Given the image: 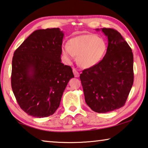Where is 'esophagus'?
Segmentation results:
<instances>
[{"label":"esophagus","mask_w":148,"mask_h":148,"mask_svg":"<svg viewBox=\"0 0 148 148\" xmlns=\"http://www.w3.org/2000/svg\"><path fill=\"white\" fill-rule=\"evenodd\" d=\"M73 73H74V76L76 77V78H78V77L79 76V72L77 71V70L76 69H73Z\"/></svg>","instance_id":"1"}]
</instances>
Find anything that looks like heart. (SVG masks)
<instances>
[{
	"instance_id": "b5f03b06",
	"label": "heart",
	"mask_w": 148,
	"mask_h": 148,
	"mask_svg": "<svg viewBox=\"0 0 148 148\" xmlns=\"http://www.w3.org/2000/svg\"><path fill=\"white\" fill-rule=\"evenodd\" d=\"M69 45H62V53L67 62L77 57L81 67L89 69L97 65L103 58L107 51L104 39L95 34H82L70 39Z\"/></svg>"
}]
</instances>
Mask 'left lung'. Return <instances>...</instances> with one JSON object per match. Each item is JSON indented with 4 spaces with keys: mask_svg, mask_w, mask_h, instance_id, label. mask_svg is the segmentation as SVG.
Wrapping results in <instances>:
<instances>
[{
    "mask_svg": "<svg viewBox=\"0 0 148 148\" xmlns=\"http://www.w3.org/2000/svg\"><path fill=\"white\" fill-rule=\"evenodd\" d=\"M101 30L107 37V53L97 65L83 70L79 78L86 104L93 111L105 113L125 105L133 85L134 58L120 33L111 28Z\"/></svg>",
    "mask_w": 148,
    "mask_h": 148,
    "instance_id": "left-lung-1",
    "label": "left lung"
}]
</instances>
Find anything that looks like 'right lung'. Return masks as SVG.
<instances>
[{
	"label": "right lung",
	"instance_id": "add662e5",
	"mask_svg": "<svg viewBox=\"0 0 148 148\" xmlns=\"http://www.w3.org/2000/svg\"><path fill=\"white\" fill-rule=\"evenodd\" d=\"M64 36L59 28L36 30L14 53L12 89L28 115L43 118L55 113L74 77L71 67L61 62Z\"/></svg>",
	"mask_w": 148,
	"mask_h": 148
}]
</instances>
